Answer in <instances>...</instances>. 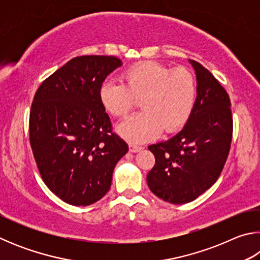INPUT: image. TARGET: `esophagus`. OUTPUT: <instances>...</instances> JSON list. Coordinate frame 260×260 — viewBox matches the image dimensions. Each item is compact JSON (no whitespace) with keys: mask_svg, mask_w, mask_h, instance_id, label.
<instances>
[{"mask_svg":"<svg viewBox=\"0 0 260 260\" xmlns=\"http://www.w3.org/2000/svg\"><path fill=\"white\" fill-rule=\"evenodd\" d=\"M142 147L140 146H135V144H129V151L131 152H139L140 150H142Z\"/></svg>","mask_w":260,"mask_h":260,"instance_id":"34e87169","label":"esophagus"}]
</instances>
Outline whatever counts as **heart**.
<instances>
[{"instance_id": "b5f03b06", "label": "heart", "mask_w": 260, "mask_h": 260, "mask_svg": "<svg viewBox=\"0 0 260 260\" xmlns=\"http://www.w3.org/2000/svg\"><path fill=\"white\" fill-rule=\"evenodd\" d=\"M122 83L104 81L99 100L102 108L113 117H124L141 101L142 112L126 118L117 126L122 139L132 144H142L186 124L196 101V83L184 69L171 70L156 61H142L126 69Z\"/></svg>"}]
</instances>
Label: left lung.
Returning a JSON list of instances; mask_svg holds the SVG:
<instances>
[{
  "mask_svg": "<svg viewBox=\"0 0 260 260\" xmlns=\"http://www.w3.org/2000/svg\"><path fill=\"white\" fill-rule=\"evenodd\" d=\"M196 76V101L186 125L173 138L149 146L156 158L148 173L150 190L172 204L189 203L217 181L230 152V96L210 71L189 60Z\"/></svg>",
  "mask_w": 260,
  "mask_h": 260,
  "instance_id": "left-lung-1",
  "label": "left lung"
}]
</instances>
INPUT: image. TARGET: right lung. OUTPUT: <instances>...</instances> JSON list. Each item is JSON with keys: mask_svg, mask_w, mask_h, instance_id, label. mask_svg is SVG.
Returning <instances> with one entry per match:
<instances>
[{"mask_svg": "<svg viewBox=\"0 0 260 260\" xmlns=\"http://www.w3.org/2000/svg\"><path fill=\"white\" fill-rule=\"evenodd\" d=\"M113 56H79L41 83L29 113V141L47 187L65 203L87 206L111 187L116 164L128 151L111 132L99 100Z\"/></svg>", "mask_w": 260, "mask_h": 260, "instance_id": "obj_1", "label": "right lung"}]
</instances>
